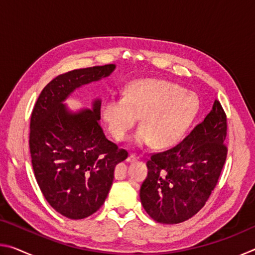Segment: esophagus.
<instances>
[{
    "mask_svg": "<svg viewBox=\"0 0 255 255\" xmlns=\"http://www.w3.org/2000/svg\"><path fill=\"white\" fill-rule=\"evenodd\" d=\"M137 159H138V156H136L135 154H130V155H129V156L127 157L126 161H127L128 163H132V162H136Z\"/></svg>",
    "mask_w": 255,
    "mask_h": 255,
    "instance_id": "34e87169",
    "label": "esophagus"
}]
</instances>
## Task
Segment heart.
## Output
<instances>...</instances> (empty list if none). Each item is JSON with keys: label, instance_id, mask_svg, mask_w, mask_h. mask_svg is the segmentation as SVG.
I'll return each mask as SVG.
<instances>
[{"label": "heart", "instance_id": "b5f03b06", "mask_svg": "<svg viewBox=\"0 0 255 255\" xmlns=\"http://www.w3.org/2000/svg\"><path fill=\"white\" fill-rule=\"evenodd\" d=\"M199 110V101L181 86L146 79L128 85L123 98L103 102L101 115L108 130L118 141L126 140L141 117L133 144L170 148L182 140Z\"/></svg>", "mask_w": 255, "mask_h": 255}]
</instances>
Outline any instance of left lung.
Listing matches in <instances>:
<instances>
[{"instance_id": "obj_1", "label": "left lung", "mask_w": 255, "mask_h": 255, "mask_svg": "<svg viewBox=\"0 0 255 255\" xmlns=\"http://www.w3.org/2000/svg\"><path fill=\"white\" fill-rule=\"evenodd\" d=\"M226 115L215 100L204 122L180 144L150 156L139 197L155 222L182 223L205 206L226 161Z\"/></svg>"}]
</instances>
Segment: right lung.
I'll list each match as a JSON object with an SVG mask.
<instances>
[{"mask_svg": "<svg viewBox=\"0 0 255 255\" xmlns=\"http://www.w3.org/2000/svg\"><path fill=\"white\" fill-rule=\"evenodd\" d=\"M115 64L58 75L42 90L30 120L31 163L42 195L60 215L83 219L105 204L115 167L127 150L107 139L100 125L101 99L91 109L72 111L64 101L81 86L100 81Z\"/></svg>", "mask_w": 255, "mask_h": 255, "instance_id": "1", "label": "right lung"}]
</instances>
